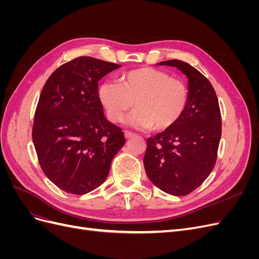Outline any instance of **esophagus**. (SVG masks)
Here are the masks:
<instances>
[{
  "label": "esophagus",
  "instance_id": "34e87169",
  "mask_svg": "<svg viewBox=\"0 0 259 259\" xmlns=\"http://www.w3.org/2000/svg\"><path fill=\"white\" fill-rule=\"evenodd\" d=\"M134 135H135L134 133H132V132H130V131H125V133H124V136H125V138H126V139L132 138Z\"/></svg>",
  "mask_w": 259,
  "mask_h": 259
}]
</instances>
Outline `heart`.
I'll return each mask as SVG.
<instances>
[{"mask_svg":"<svg viewBox=\"0 0 259 259\" xmlns=\"http://www.w3.org/2000/svg\"><path fill=\"white\" fill-rule=\"evenodd\" d=\"M99 98L110 121L120 122L135 105L137 110L128 123L160 132L174 126L183 116L189 91L184 81L167 72L144 67L121 74L117 83H104Z\"/></svg>","mask_w":259,"mask_h":259,"instance_id":"obj_1","label":"heart"}]
</instances>
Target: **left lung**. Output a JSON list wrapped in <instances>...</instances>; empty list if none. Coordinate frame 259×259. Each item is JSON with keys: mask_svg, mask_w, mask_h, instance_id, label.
<instances>
[{"mask_svg": "<svg viewBox=\"0 0 259 259\" xmlns=\"http://www.w3.org/2000/svg\"><path fill=\"white\" fill-rule=\"evenodd\" d=\"M188 77L189 99L174 126L147 139L144 156L151 183L171 195H187L213 170L222 137V114L213 85L197 69L178 59L159 62Z\"/></svg>", "mask_w": 259, "mask_h": 259, "instance_id": "obj_1", "label": "left lung"}]
</instances>
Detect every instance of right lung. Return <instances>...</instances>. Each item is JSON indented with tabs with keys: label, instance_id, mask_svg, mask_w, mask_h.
Wrapping results in <instances>:
<instances>
[{
	"label": "right lung",
	"instance_id": "obj_1",
	"mask_svg": "<svg viewBox=\"0 0 259 259\" xmlns=\"http://www.w3.org/2000/svg\"><path fill=\"white\" fill-rule=\"evenodd\" d=\"M120 67L81 56L57 68L43 86L32 140L44 174L62 191L96 189L125 144L122 130L106 119L98 93V81Z\"/></svg>",
	"mask_w": 259,
	"mask_h": 259
}]
</instances>
